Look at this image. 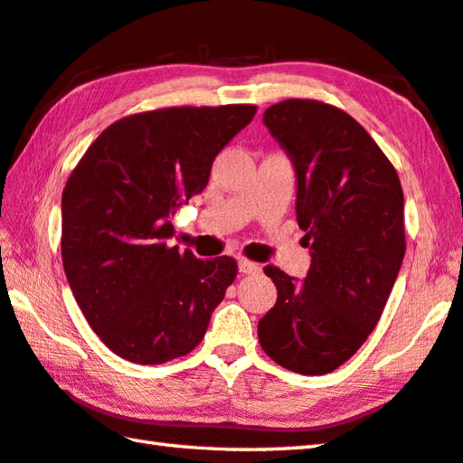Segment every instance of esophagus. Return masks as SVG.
Returning <instances> with one entry per match:
<instances>
[{
	"label": "esophagus",
	"instance_id": "obj_1",
	"mask_svg": "<svg viewBox=\"0 0 463 463\" xmlns=\"http://www.w3.org/2000/svg\"><path fill=\"white\" fill-rule=\"evenodd\" d=\"M238 269H240V272H244V274H256V272H260V266L254 264V262H250V260H246V258H240V260H238Z\"/></svg>",
	"mask_w": 463,
	"mask_h": 463
}]
</instances>
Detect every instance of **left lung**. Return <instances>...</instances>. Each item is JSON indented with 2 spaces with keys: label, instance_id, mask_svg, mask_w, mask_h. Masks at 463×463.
Instances as JSON below:
<instances>
[{
  "label": "left lung",
  "instance_id": "1",
  "mask_svg": "<svg viewBox=\"0 0 463 463\" xmlns=\"http://www.w3.org/2000/svg\"><path fill=\"white\" fill-rule=\"evenodd\" d=\"M262 121L293 162L311 266L303 280L266 266L279 297L258 339L279 366L321 376L360 350L391 297L404 258L402 186L366 129L334 105L287 99Z\"/></svg>",
  "mask_w": 463,
  "mask_h": 463
}]
</instances>
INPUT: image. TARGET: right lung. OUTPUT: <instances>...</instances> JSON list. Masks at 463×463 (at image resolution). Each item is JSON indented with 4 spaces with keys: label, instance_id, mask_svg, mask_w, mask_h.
<instances>
[{
    "label": "right lung",
    "instance_id": "right-lung-1",
    "mask_svg": "<svg viewBox=\"0 0 463 463\" xmlns=\"http://www.w3.org/2000/svg\"><path fill=\"white\" fill-rule=\"evenodd\" d=\"M254 105L168 108L111 124L62 191V266L101 342L152 366L189 354L238 274L230 256L170 246L176 209L209 183L213 160Z\"/></svg>",
    "mask_w": 463,
    "mask_h": 463
}]
</instances>
